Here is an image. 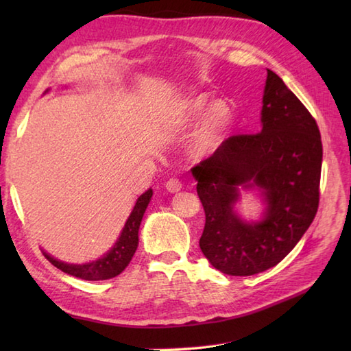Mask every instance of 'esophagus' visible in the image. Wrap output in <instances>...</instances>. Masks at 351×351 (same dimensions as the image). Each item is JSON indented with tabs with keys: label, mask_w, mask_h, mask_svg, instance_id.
I'll use <instances>...</instances> for the list:
<instances>
[{
	"label": "esophagus",
	"mask_w": 351,
	"mask_h": 351,
	"mask_svg": "<svg viewBox=\"0 0 351 351\" xmlns=\"http://www.w3.org/2000/svg\"><path fill=\"white\" fill-rule=\"evenodd\" d=\"M166 189L170 193H178L182 189V184L180 180H176V178H170V180L166 182Z\"/></svg>",
	"instance_id": "esophagus-1"
}]
</instances>
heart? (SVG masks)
I'll return each mask as SVG.
<instances>
[{"instance_id":"obj_1","label":"heart","mask_w":351,"mask_h":351,"mask_svg":"<svg viewBox=\"0 0 351 351\" xmlns=\"http://www.w3.org/2000/svg\"><path fill=\"white\" fill-rule=\"evenodd\" d=\"M204 108H205V102L202 99H193L189 104V116L196 117L202 113ZM226 116H228V110L220 102L214 104V106L210 108L202 132L199 134V137L196 140V146L199 151H206V149H210L213 146L215 136H217L223 122L226 121Z\"/></svg>"}]
</instances>
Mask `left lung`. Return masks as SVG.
<instances>
[{
  "label": "left lung",
  "instance_id": "1",
  "mask_svg": "<svg viewBox=\"0 0 351 351\" xmlns=\"http://www.w3.org/2000/svg\"><path fill=\"white\" fill-rule=\"evenodd\" d=\"M261 131L230 136L191 169L205 211L200 250L214 268L252 276L279 264L300 241L319 202L323 143L315 119L267 71ZM265 190L267 213L249 226L232 211L236 185Z\"/></svg>",
  "mask_w": 351,
  "mask_h": 351
}]
</instances>
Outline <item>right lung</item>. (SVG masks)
<instances>
[{
	"instance_id": "add662e5",
	"label": "right lung",
	"mask_w": 351,
	"mask_h": 351,
	"mask_svg": "<svg viewBox=\"0 0 351 351\" xmlns=\"http://www.w3.org/2000/svg\"><path fill=\"white\" fill-rule=\"evenodd\" d=\"M151 197H152L151 189L138 197L137 204L134 206V210L130 215V219L125 223V228L122 230L121 237H119L117 243L114 244V247L111 249L104 258L93 261V263L83 264V265L64 264L62 261L51 258L49 255H47V253H45V258H47L52 265L57 267L58 270L84 280H107L111 278H116L117 274H121L125 268L128 267L134 253L137 250L138 228Z\"/></svg>"
}]
</instances>
